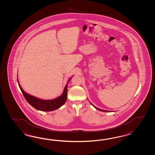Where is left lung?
<instances>
[{
	"mask_svg": "<svg viewBox=\"0 0 155 155\" xmlns=\"http://www.w3.org/2000/svg\"><path fill=\"white\" fill-rule=\"evenodd\" d=\"M91 103V102H90ZM91 105L92 106H93V107H94V108H95L97 110H99V111H102V112H111L110 111H107V110H101V109H100V108H97V107H95V106H94L92 103H91Z\"/></svg>",
	"mask_w": 155,
	"mask_h": 155,
	"instance_id": "8db88e82",
	"label": "left lung"
}]
</instances>
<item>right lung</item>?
I'll use <instances>...</instances> for the list:
<instances>
[{"mask_svg":"<svg viewBox=\"0 0 155 155\" xmlns=\"http://www.w3.org/2000/svg\"><path fill=\"white\" fill-rule=\"evenodd\" d=\"M71 78L72 77L68 80L67 84L64 88V91L62 95L54 99L48 100L40 99L26 93L21 87L18 78L17 81L25 98L31 106L39 111H52L59 108L66 102L68 97V84L70 80L71 79Z\"/></svg>","mask_w":155,"mask_h":155,"instance_id":"add662e5","label":"right lung"}]
</instances>
